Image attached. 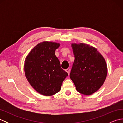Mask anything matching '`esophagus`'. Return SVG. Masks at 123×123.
<instances>
[{
	"label": "esophagus",
	"mask_w": 123,
	"mask_h": 123,
	"mask_svg": "<svg viewBox=\"0 0 123 123\" xmlns=\"http://www.w3.org/2000/svg\"><path fill=\"white\" fill-rule=\"evenodd\" d=\"M66 71L68 73V74H70V69H66Z\"/></svg>",
	"instance_id": "obj_1"
}]
</instances>
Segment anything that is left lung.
I'll return each instance as SVG.
<instances>
[{
    "instance_id": "1",
    "label": "left lung",
    "mask_w": 123,
    "mask_h": 123,
    "mask_svg": "<svg viewBox=\"0 0 123 123\" xmlns=\"http://www.w3.org/2000/svg\"><path fill=\"white\" fill-rule=\"evenodd\" d=\"M74 61L70 77L77 90L90 95L100 88L107 74V67L103 56L96 48L83 43L71 45Z\"/></svg>"
}]
</instances>
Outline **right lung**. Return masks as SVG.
<instances>
[{
	"instance_id": "1",
	"label": "right lung",
	"mask_w": 123,
	"mask_h": 123,
	"mask_svg": "<svg viewBox=\"0 0 123 123\" xmlns=\"http://www.w3.org/2000/svg\"><path fill=\"white\" fill-rule=\"evenodd\" d=\"M60 44L43 42L33 49L25 60L24 71L28 81L41 95L52 96L60 90L68 74L62 69L55 51Z\"/></svg>"
}]
</instances>
